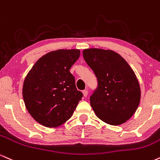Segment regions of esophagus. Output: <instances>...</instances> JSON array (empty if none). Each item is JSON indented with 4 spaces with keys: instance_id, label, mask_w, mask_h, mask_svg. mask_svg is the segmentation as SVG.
<instances>
[{
    "instance_id": "1",
    "label": "esophagus",
    "mask_w": 160,
    "mask_h": 160,
    "mask_svg": "<svg viewBox=\"0 0 160 160\" xmlns=\"http://www.w3.org/2000/svg\"><path fill=\"white\" fill-rule=\"evenodd\" d=\"M82 93H83L84 97H86L88 96V91H87V90H84V91H82Z\"/></svg>"
}]
</instances>
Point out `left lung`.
<instances>
[{"mask_svg": "<svg viewBox=\"0 0 160 160\" xmlns=\"http://www.w3.org/2000/svg\"><path fill=\"white\" fill-rule=\"evenodd\" d=\"M82 53L98 81V87L90 98L96 115L110 125L127 122L136 112L141 99L134 71L112 50L87 48Z\"/></svg>", "mask_w": 160, "mask_h": 160, "instance_id": "obj_1", "label": "left lung"}]
</instances>
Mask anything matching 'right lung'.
<instances>
[{
    "label": "right lung",
    "mask_w": 160,
    "mask_h": 160,
    "mask_svg": "<svg viewBox=\"0 0 160 160\" xmlns=\"http://www.w3.org/2000/svg\"><path fill=\"white\" fill-rule=\"evenodd\" d=\"M79 49L48 52L33 66L24 78L22 95L28 112L36 121L54 128L72 117L83 94L69 72Z\"/></svg>",
    "instance_id": "right-lung-1"
}]
</instances>
